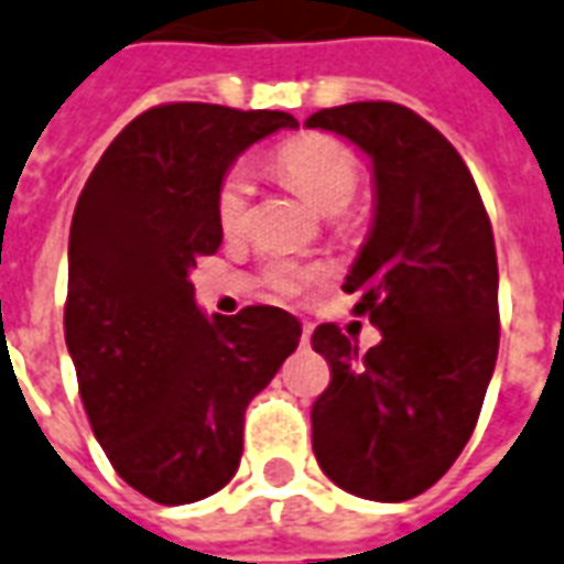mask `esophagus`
Returning a JSON list of instances; mask_svg holds the SVG:
<instances>
[{
	"label": "esophagus",
	"mask_w": 564,
	"mask_h": 564,
	"mask_svg": "<svg viewBox=\"0 0 564 564\" xmlns=\"http://www.w3.org/2000/svg\"><path fill=\"white\" fill-rule=\"evenodd\" d=\"M307 344H311V325L304 323L302 325V346H307Z\"/></svg>",
	"instance_id": "1"
}]
</instances>
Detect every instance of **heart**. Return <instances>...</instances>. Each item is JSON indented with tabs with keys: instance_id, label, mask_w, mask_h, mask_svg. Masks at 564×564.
<instances>
[{
	"instance_id": "1",
	"label": "heart",
	"mask_w": 564,
	"mask_h": 564,
	"mask_svg": "<svg viewBox=\"0 0 564 564\" xmlns=\"http://www.w3.org/2000/svg\"><path fill=\"white\" fill-rule=\"evenodd\" d=\"M274 170L325 215H337L356 199L358 161L356 154L349 152V145L335 137H325V133L295 137L274 152ZM250 197H253V185H250L248 170L232 166L227 176L220 178L218 197H215V218L227 236H239L248 229ZM265 281L271 290L293 295L304 283L314 281V271L293 265V262H274L265 271Z\"/></svg>"
}]
</instances>
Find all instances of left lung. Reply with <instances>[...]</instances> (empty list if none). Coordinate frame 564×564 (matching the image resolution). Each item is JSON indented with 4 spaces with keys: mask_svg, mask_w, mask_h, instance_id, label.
Returning a JSON list of instances; mask_svg holds the SVG:
<instances>
[{
    "mask_svg": "<svg viewBox=\"0 0 564 564\" xmlns=\"http://www.w3.org/2000/svg\"><path fill=\"white\" fill-rule=\"evenodd\" d=\"M304 124L340 133L373 164V227L344 293L382 332L358 352L335 323L316 325L332 382L311 412L314 454L346 494L403 502L460 457L494 377V229L469 166L410 107L344 104Z\"/></svg>",
    "mask_w": 564,
    "mask_h": 564,
    "instance_id": "obj_1",
    "label": "left lung"
}]
</instances>
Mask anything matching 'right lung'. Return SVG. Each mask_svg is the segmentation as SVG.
<instances>
[{
    "label": "right lung",
    "mask_w": 564,
    "mask_h": 564,
    "mask_svg": "<svg viewBox=\"0 0 564 564\" xmlns=\"http://www.w3.org/2000/svg\"><path fill=\"white\" fill-rule=\"evenodd\" d=\"M290 112L161 104L107 145L68 241L65 344L112 469L161 505L218 494L245 410L295 352L302 323L269 304L208 319L187 271L220 248V178Z\"/></svg>",
    "instance_id": "add662e5"
}]
</instances>
